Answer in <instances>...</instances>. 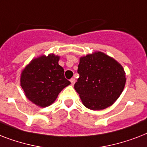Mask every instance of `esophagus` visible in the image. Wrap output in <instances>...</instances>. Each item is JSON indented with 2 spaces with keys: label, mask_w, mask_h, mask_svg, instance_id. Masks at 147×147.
<instances>
[{
  "label": "esophagus",
  "mask_w": 147,
  "mask_h": 147,
  "mask_svg": "<svg viewBox=\"0 0 147 147\" xmlns=\"http://www.w3.org/2000/svg\"><path fill=\"white\" fill-rule=\"evenodd\" d=\"M70 82H71V85H73L75 84V82H76V79L75 78H71L70 79Z\"/></svg>",
  "instance_id": "obj_1"
}]
</instances>
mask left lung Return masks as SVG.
Masks as SVG:
<instances>
[{
  "label": "left lung",
  "mask_w": 147,
  "mask_h": 147,
  "mask_svg": "<svg viewBox=\"0 0 147 147\" xmlns=\"http://www.w3.org/2000/svg\"><path fill=\"white\" fill-rule=\"evenodd\" d=\"M79 78L74 85L84 106L100 111L111 106L123 92L126 73L114 58L96 51L79 59Z\"/></svg>",
  "instance_id": "left-lung-1"
}]
</instances>
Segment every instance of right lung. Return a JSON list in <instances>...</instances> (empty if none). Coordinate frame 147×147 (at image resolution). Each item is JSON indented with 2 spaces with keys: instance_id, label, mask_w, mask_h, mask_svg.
Returning <instances> with one entry per match:
<instances>
[{
  "instance_id": "right-lung-1",
  "label": "right lung",
  "mask_w": 147,
  "mask_h": 147,
  "mask_svg": "<svg viewBox=\"0 0 147 147\" xmlns=\"http://www.w3.org/2000/svg\"><path fill=\"white\" fill-rule=\"evenodd\" d=\"M60 57L53 53L33 59L22 70L20 86L26 97L39 107L53 104L64 88L71 83L59 65Z\"/></svg>"
}]
</instances>
